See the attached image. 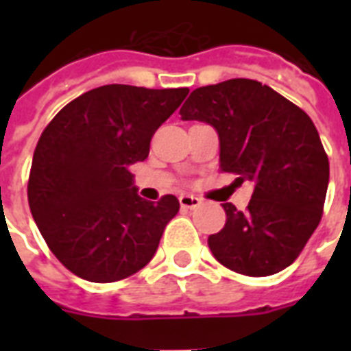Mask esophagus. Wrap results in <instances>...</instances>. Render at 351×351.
<instances>
[{"instance_id": "esophagus-1", "label": "esophagus", "mask_w": 351, "mask_h": 351, "mask_svg": "<svg viewBox=\"0 0 351 351\" xmlns=\"http://www.w3.org/2000/svg\"><path fill=\"white\" fill-rule=\"evenodd\" d=\"M180 206L182 208H186V209H193V208H198L200 204H202V200L198 197H195V195H182L180 198Z\"/></svg>"}]
</instances>
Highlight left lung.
Wrapping results in <instances>:
<instances>
[{
    "label": "left lung",
    "instance_id": "1",
    "mask_svg": "<svg viewBox=\"0 0 351 351\" xmlns=\"http://www.w3.org/2000/svg\"><path fill=\"white\" fill-rule=\"evenodd\" d=\"M180 117L213 127L220 169L253 184L244 213L222 204L226 226L208 239L213 256L250 277L282 271L317 230L328 191L330 164L311 118L271 87L245 78L198 87Z\"/></svg>",
    "mask_w": 351,
    "mask_h": 351
}]
</instances>
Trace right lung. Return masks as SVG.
I'll return each instance as SVG.
<instances>
[{
	"label": "right lung",
	"instance_id": "1",
	"mask_svg": "<svg viewBox=\"0 0 351 351\" xmlns=\"http://www.w3.org/2000/svg\"><path fill=\"white\" fill-rule=\"evenodd\" d=\"M189 89L101 85L63 107L41 132L29 206L56 258L90 282L142 269L158 250L178 198L143 200L129 165L143 162L154 131Z\"/></svg>",
	"mask_w": 351,
	"mask_h": 351
}]
</instances>
